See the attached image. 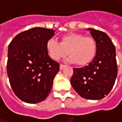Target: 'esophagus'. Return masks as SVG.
I'll return each mask as SVG.
<instances>
[{
  "mask_svg": "<svg viewBox=\"0 0 122 122\" xmlns=\"http://www.w3.org/2000/svg\"><path fill=\"white\" fill-rule=\"evenodd\" d=\"M66 66L65 65H63V64H60V66H59V68H60V70H62L64 67H65Z\"/></svg>",
  "mask_w": 122,
  "mask_h": 122,
  "instance_id": "esophagus-1",
  "label": "esophagus"
}]
</instances>
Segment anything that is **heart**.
I'll return each instance as SVG.
<instances>
[{"instance_id": "b5f03b06", "label": "heart", "mask_w": 122, "mask_h": 122, "mask_svg": "<svg viewBox=\"0 0 122 122\" xmlns=\"http://www.w3.org/2000/svg\"><path fill=\"white\" fill-rule=\"evenodd\" d=\"M49 56L53 60L58 61L68 54L70 63H76L83 66L89 64L95 59L97 44L94 38L78 33H68L61 37V42L54 39H49L46 44Z\"/></svg>"}]
</instances>
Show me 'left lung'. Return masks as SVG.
Wrapping results in <instances>:
<instances>
[{
  "mask_svg": "<svg viewBox=\"0 0 122 122\" xmlns=\"http://www.w3.org/2000/svg\"><path fill=\"white\" fill-rule=\"evenodd\" d=\"M97 44L93 61L81 68H73L71 84L76 92L87 100H100L107 95L117 76L116 49L109 36L88 28Z\"/></svg>",
  "mask_w": 122,
  "mask_h": 122,
  "instance_id": "8db88e82",
  "label": "left lung"
}]
</instances>
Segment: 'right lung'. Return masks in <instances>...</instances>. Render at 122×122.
Masks as SVG:
<instances>
[{
	"instance_id": "1",
	"label": "right lung",
	"mask_w": 122,
	"mask_h": 122,
	"mask_svg": "<svg viewBox=\"0 0 122 122\" xmlns=\"http://www.w3.org/2000/svg\"><path fill=\"white\" fill-rule=\"evenodd\" d=\"M51 29L34 27L14 37L8 46L7 73L14 93L22 101L35 104L49 95L59 63L46 51Z\"/></svg>"
}]
</instances>
